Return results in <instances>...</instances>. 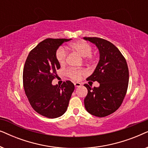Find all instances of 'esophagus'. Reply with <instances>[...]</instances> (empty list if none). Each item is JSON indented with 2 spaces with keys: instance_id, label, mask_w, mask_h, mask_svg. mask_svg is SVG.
<instances>
[{
  "instance_id": "esophagus-1",
  "label": "esophagus",
  "mask_w": 148,
  "mask_h": 148,
  "mask_svg": "<svg viewBox=\"0 0 148 148\" xmlns=\"http://www.w3.org/2000/svg\"><path fill=\"white\" fill-rule=\"evenodd\" d=\"M74 85H75V86L76 87V88H77V87H80L81 86H82V84H81L80 83H78V82L74 83Z\"/></svg>"
}]
</instances>
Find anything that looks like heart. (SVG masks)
Wrapping results in <instances>:
<instances>
[{
    "label": "heart",
    "mask_w": 148,
    "mask_h": 148,
    "mask_svg": "<svg viewBox=\"0 0 148 148\" xmlns=\"http://www.w3.org/2000/svg\"><path fill=\"white\" fill-rule=\"evenodd\" d=\"M69 49L75 52L80 56L85 58L86 60H91L92 58V47L90 44L84 40L72 42L69 44ZM56 57L58 63L60 65H64L66 63V52L63 48L60 47L56 51ZM84 71L82 70L69 69L68 70L67 74L71 78L75 80H79L82 75H84Z\"/></svg>",
    "instance_id": "heart-1"
}]
</instances>
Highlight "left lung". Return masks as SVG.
I'll list each match as a JSON object with an SVG mask.
<instances>
[{
	"instance_id": "1",
	"label": "left lung",
	"mask_w": 148,
	"mask_h": 148,
	"mask_svg": "<svg viewBox=\"0 0 148 148\" xmlns=\"http://www.w3.org/2000/svg\"><path fill=\"white\" fill-rule=\"evenodd\" d=\"M84 39L94 44L98 48L100 60L88 81L98 82V88L88 89L84 105L90 114L104 117L115 112L121 106L129 84V69L126 60L119 50L111 42L99 38Z\"/></svg>"
}]
</instances>
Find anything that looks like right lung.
<instances>
[{
	"mask_svg": "<svg viewBox=\"0 0 148 148\" xmlns=\"http://www.w3.org/2000/svg\"><path fill=\"white\" fill-rule=\"evenodd\" d=\"M71 39L48 38L32 50L25 62L23 88L29 104L38 114L49 119L62 116L68 108L75 86L66 81L58 86L52 84L60 67L56 50Z\"/></svg>",
	"mask_w": 148,
	"mask_h": 148,
	"instance_id": "right-lung-1",
	"label": "right lung"
}]
</instances>
